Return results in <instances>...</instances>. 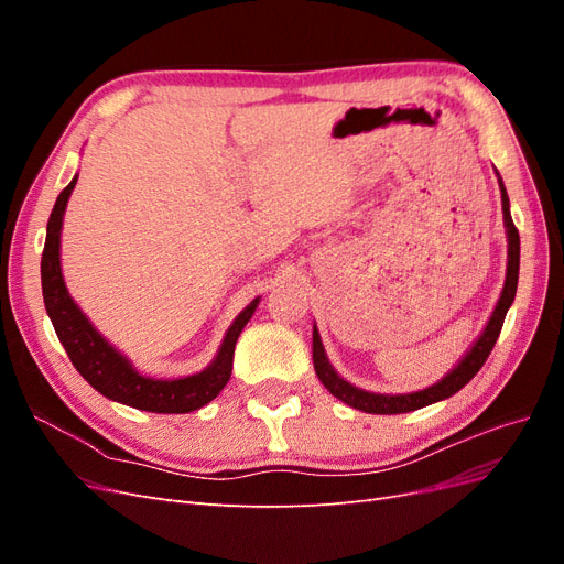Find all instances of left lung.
<instances>
[{
  "mask_svg": "<svg viewBox=\"0 0 564 564\" xmlns=\"http://www.w3.org/2000/svg\"><path fill=\"white\" fill-rule=\"evenodd\" d=\"M499 187H501L503 226H506V235H508V265H506L503 292H501L497 308H494L480 338H477L475 344L470 346V350L464 357H460V362L447 373V377L437 381L435 386L419 390V392H409V395H379V392H367L362 388H355V386H350L348 381L338 377V373L334 371V367L327 360V352H324L317 327H313L315 373H317V379L322 381V386L327 388L334 398H338L340 402H346L348 406L360 409V412H367V414H404V412H414V409L429 406L433 402L452 398L454 392L464 388L475 377V373L482 369L494 344H497V338L501 334V327H503V319H506L510 303L516 301L518 275H520V235H518V228L513 224V216H510V202H508L506 185H503L501 178H499Z\"/></svg>",
  "mask_w": 564,
  "mask_h": 564,
  "instance_id": "8db88e82",
  "label": "left lung"
}]
</instances>
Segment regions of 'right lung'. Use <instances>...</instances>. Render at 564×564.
<instances>
[{
  "label": "right lung",
  "mask_w": 564,
  "mask_h": 564,
  "mask_svg": "<svg viewBox=\"0 0 564 564\" xmlns=\"http://www.w3.org/2000/svg\"><path fill=\"white\" fill-rule=\"evenodd\" d=\"M75 183L77 176L67 183V187L54 204V212H51L46 224V242L42 253L44 305L58 340L63 344L67 357H70V362L82 373L84 381L96 388L100 395L129 404L133 409H143V412L187 414L204 404H209L218 392L226 388L230 379L235 344L261 299H253L247 308L235 317L230 329L226 332L224 344H220L214 357V362L204 371L174 381L143 377V373L133 369V365L122 352H117L108 340L94 329V324L79 311V305L65 289L61 272V228L67 199H70Z\"/></svg>",
  "instance_id": "1"
}]
</instances>
